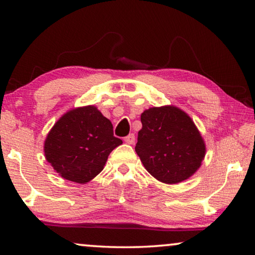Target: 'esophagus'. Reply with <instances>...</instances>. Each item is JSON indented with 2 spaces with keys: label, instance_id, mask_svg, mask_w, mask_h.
<instances>
[{
  "label": "esophagus",
  "instance_id": "1",
  "mask_svg": "<svg viewBox=\"0 0 255 255\" xmlns=\"http://www.w3.org/2000/svg\"><path fill=\"white\" fill-rule=\"evenodd\" d=\"M124 140L126 141L127 144H129V145H131V144H133L135 143V135H133V133H129L128 136H126L124 138Z\"/></svg>",
  "mask_w": 255,
  "mask_h": 255
}]
</instances>
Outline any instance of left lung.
Segmentation results:
<instances>
[{
	"label": "left lung",
	"instance_id": "obj_1",
	"mask_svg": "<svg viewBox=\"0 0 255 255\" xmlns=\"http://www.w3.org/2000/svg\"><path fill=\"white\" fill-rule=\"evenodd\" d=\"M140 122L135 150L155 179L179 183L199 169L206 146L185 112L170 106L154 107L141 114Z\"/></svg>",
	"mask_w": 255,
	"mask_h": 255
}]
</instances>
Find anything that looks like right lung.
I'll list each match as a JSON object with an SVG mask.
<instances>
[{
  "mask_svg": "<svg viewBox=\"0 0 255 255\" xmlns=\"http://www.w3.org/2000/svg\"><path fill=\"white\" fill-rule=\"evenodd\" d=\"M122 144L110 120L88 106L68 111L54 125L45 140V155L62 178L85 183L100 173L112 149Z\"/></svg>",
  "mask_w": 255,
  "mask_h": 255,
  "instance_id": "right-lung-1",
  "label": "right lung"
}]
</instances>
